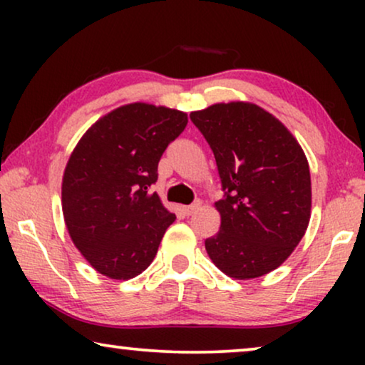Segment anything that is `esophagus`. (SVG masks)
<instances>
[{
	"mask_svg": "<svg viewBox=\"0 0 365 365\" xmlns=\"http://www.w3.org/2000/svg\"><path fill=\"white\" fill-rule=\"evenodd\" d=\"M199 206H201V202H194V204H191V206H184L182 207V211H184V214H186V216H191L192 212H196L197 209H199Z\"/></svg>",
	"mask_w": 365,
	"mask_h": 365,
	"instance_id": "obj_1",
	"label": "esophagus"
}]
</instances>
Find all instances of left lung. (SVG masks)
Masks as SVG:
<instances>
[{
	"label": "left lung",
	"mask_w": 365,
	"mask_h": 365,
	"mask_svg": "<svg viewBox=\"0 0 365 365\" xmlns=\"http://www.w3.org/2000/svg\"><path fill=\"white\" fill-rule=\"evenodd\" d=\"M216 158L221 227L206 239L219 271L247 281L277 269L311 219V173L301 144L257 104L231 101L191 113Z\"/></svg>",
	"instance_id": "8db88e82"
}]
</instances>
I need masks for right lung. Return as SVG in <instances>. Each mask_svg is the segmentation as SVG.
Instances as JSON below:
<instances>
[{"mask_svg": "<svg viewBox=\"0 0 365 365\" xmlns=\"http://www.w3.org/2000/svg\"><path fill=\"white\" fill-rule=\"evenodd\" d=\"M187 114L131 103L99 118L73 149L61 206L69 237L99 274L128 281L156 256L173 212L156 192L158 163L184 131Z\"/></svg>", "mask_w": 365, "mask_h": 365, "instance_id": "right-lung-1", "label": "right lung"}]
</instances>
